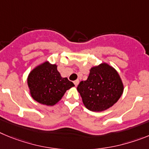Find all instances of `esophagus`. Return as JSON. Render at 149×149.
I'll use <instances>...</instances> for the list:
<instances>
[{"instance_id":"34e87169","label":"esophagus","mask_w":149,"mask_h":149,"mask_svg":"<svg viewBox=\"0 0 149 149\" xmlns=\"http://www.w3.org/2000/svg\"><path fill=\"white\" fill-rule=\"evenodd\" d=\"M73 83H74L75 86H77L78 84H79V79H76V81H73Z\"/></svg>"}]
</instances>
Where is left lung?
I'll return each mask as SVG.
<instances>
[{
    "label": "left lung",
    "instance_id": "left-lung-1",
    "mask_svg": "<svg viewBox=\"0 0 149 149\" xmlns=\"http://www.w3.org/2000/svg\"><path fill=\"white\" fill-rule=\"evenodd\" d=\"M77 91L86 108L101 112L111 108L120 100L124 85L116 69L103 62L90 69L88 79L79 83Z\"/></svg>",
    "mask_w": 149,
    "mask_h": 149
}]
</instances>
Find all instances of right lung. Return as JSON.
<instances>
[{
  "label": "right lung",
  "mask_w": 149,
  "mask_h": 149,
  "mask_svg": "<svg viewBox=\"0 0 149 149\" xmlns=\"http://www.w3.org/2000/svg\"><path fill=\"white\" fill-rule=\"evenodd\" d=\"M29 93L41 104L53 106L61 100L65 92L74 87L67 77H62L57 65L46 61L35 67L27 77Z\"/></svg>",
  "instance_id": "right-lung-1"
}]
</instances>
